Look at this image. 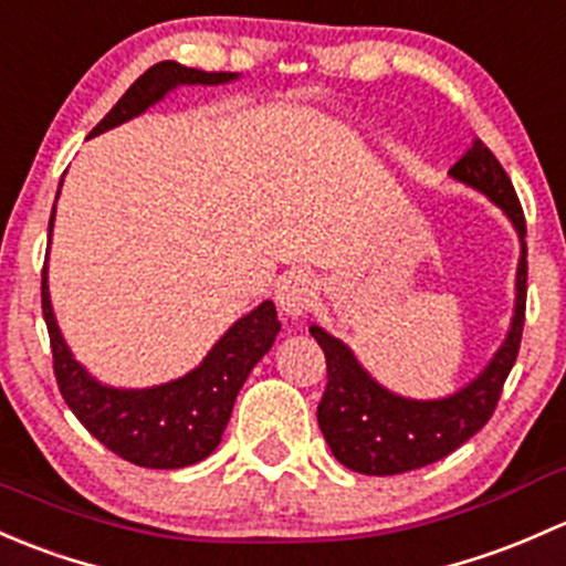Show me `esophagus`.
Segmentation results:
<instances>
[{
  "label": "esophagus",
  "mask_w": 566,
  "mask_h": 566,
  "mask_svg": "<svg viewBox=\"0 0 566 566\" xmlns=\"http://www.w3.org/2000/svg\"><path fill=\"white\" fill-rule=\"evenodd\" d=\"M275 300L285 316H305L313 307V302L318 300V281L313 275H305V272H291V275H285L283 281L277 283Z\"/></svg>",
  "instance_id": "obj_1"
}]
</instances>
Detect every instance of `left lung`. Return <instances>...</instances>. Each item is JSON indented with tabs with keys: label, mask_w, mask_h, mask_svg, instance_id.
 I'll list each match as a JSON object with an SVG mask.
<instances>
[{
	"label": "left lung",
	"mask_w": 566,
	"mask_h": 566,
	"mask_svg": "<svg viewBox=\"0 0 566 566\" xmlns=\"http://www.w3.org/2000/svg\"><path fill=\"white\" fill-rule=\"evenodd\" d=\"M455 182L469 185L491 198L506 214L521 240L515 275V311L504 343L476 378L439 400H413L389 392L359 365L352 348L311 324L326 357V389L318 403L322 428L332 455L346 469L370 476H392L422 469L455 452L476 430L485 428L499 403L501 387L517 359L526 318V220L510 177L496 155L474 138L471 149L450 168Z\"/></svg>",
	"instance_id": "8db88e82"
}]
</instances>
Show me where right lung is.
Instances as JSON below:
<instances>
[{"label": "right lung", "mask_w": 566, "mask_h": 566, "mask_svg": "<svg viewBox=\"0 0 566 566\" xmlns=\"http://www.w3.org/2000/svg\"><path fill=\"white\" fill-rule=\"evenodd\" d=\"M237 78L240 73H207L171 60L157 62L133 81L130 90L103 116L90 138L144 114L177 86H218ZM51 229L54 212L49 220V237ZM43 318L54 352L56 384L70 411L114 455L144 469H185L212 455L223 439L244 378L270 352L281 332L275 302L264 300L226 329L198 368L157 387L119 389L97 381L67 348L51 307L49 264L43 266Z\"/></svg>", "instance_id": "add662e5"}]
</instances>
